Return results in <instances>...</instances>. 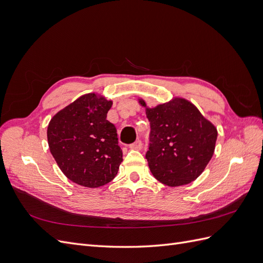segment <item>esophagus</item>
<instances>
[{
	"label": "esophagus",
	"instance_id": "34e87169",
	"mask_svg": "<svg viewBox=\"0 0 263 263\" xmlns=\"http://www.w3.org/2000/svg\"><path fill=\"white\" fill-rule=\"evenodd\" d=\"M130 149H135V150H140L141 148H142V142H141V140H136L134 142V144H132L130 146Z\"/></svg>",
	"mask_w": 263,
	"mask_h": 263
}]
</instances>
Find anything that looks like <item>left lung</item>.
Returning <instances> with one entry per match:
<instances>
[{"label": "left lung", "mask_w": 263, "mask_h": 263, "mask_svg": "<svg viewBox=\"0 0 263 263\" xmlns=\"http://www.w3.org/2000/svg\"><path fill=\"white\" fill-rule=\"evenodd\" d=\"M139 103L146 106L145 101ZM146 115L150 123L146 159L154 177L169 186L184 185L200 177L214 154L215 126L184 99L147 107Z\"/></svg>", "instance_id": "left-lung-1"}]
</instances>
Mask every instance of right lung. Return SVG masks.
I'll list each match as a JSON object with an SVG mask.
<instances>
[{"instance_id":"right-lung-1","label":"right lung","mask_w":263,"mask_h":263,"mask_svg":"<svg viewBox=\"0 0 263 263\" xmlns=\"http://www.w3.org/2000/svg\"><path fill=\"white\" fill-rule=\"evenodd\" d=\"M113 102L89 93L55 114L48 125L50 153L65 176L79 185L112 181L123 161L116 127L106 116Z\"/></svg>"}]
</instances>
